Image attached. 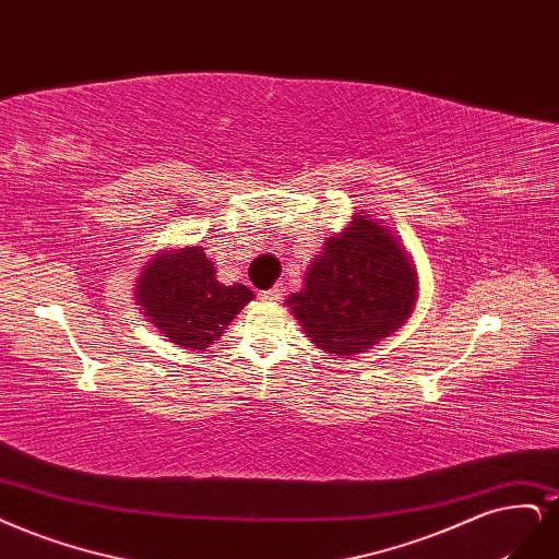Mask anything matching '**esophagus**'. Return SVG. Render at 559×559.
I'll use <instances>...</instances> for the list:
<instances>
[{
	"mask_svg": "<svg viewBox=\"0 0 559 559\" xmlns=\"http://www.w3.org/2000/svg\"><path fill=\"white\" fill-rule=\"evenodd\" d=\"M282 296H284V288H282V286H273V288H267V292H263V294H261V300L277 302Z\"/></svg>",
	"mask_w": 559,
	"mask_h": 559,
	"instance_id": "34e87169",
	"label": "esophagus"
}]
</instances>
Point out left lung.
I'll return each instance as SVG.
<instances>
[{"instance_id":"8db88e82","label":"left lung","mask_w":559,"mask_h":559,"mask_svg":"<svg viewBox=\"0 0 559 559\" xmlns=\"http://www.w3.org/2000/svg\"><path fill=\"white\" fill-rule=\"evenodd\" d=\"M416 273L400 242L365 215L325 240L288 307L319 349L354 356L395 333L412 314Z\"/></svg>"}]
</instances>
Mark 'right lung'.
<instances>
[{"label":"right lung","mask_w":559,"mask_h":559,"mask_svg":"<svg viewBox=\"0 0 559 559\" xmlns=\"http://www.w3.org/2000/svg\"><path fill=\"white\" fill-rule=\"evenodd\" d=\"M252 298L254 294L240 282L230 286L217 282L203 247L155 257L143 267L136 286L145 317L189 352L205 349L222 337L224 325Z\"/></svg>","instance_id":"add662e5"}]
</instances>
